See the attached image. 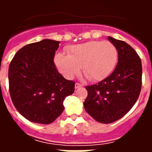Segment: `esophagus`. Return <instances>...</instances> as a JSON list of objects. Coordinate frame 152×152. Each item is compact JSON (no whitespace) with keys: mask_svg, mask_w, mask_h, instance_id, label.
<instances>
[{"mask_svg":"<svg viewBox=\"0 0 152 152\" xmlns=\"http://www.w3.org/2000/svg\"><path fill=\"white\" fill-rule=\"evenodd\" d=\"M75 88H76V89H77V88H80V87H82V84H79V83H75Z\"/></svg>","mask_w":152,"mask_h":152,"instance_id":"34e87169","label":"esophagus"}]
</instances>
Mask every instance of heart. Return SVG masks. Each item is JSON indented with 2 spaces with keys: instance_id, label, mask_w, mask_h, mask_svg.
<instances>
[{
  "instance_id": "1",
  "label": "heart",
  "mask_w": 152,
  "mask_h": 152,
  "mask_svg": "<svg viewBox=\"0 0 152 152\" xmlns=\"http://www.w3.org/2000/svg\"><path fill=\"white\" fill-rule=\"evenodd\" d=\"M67 55L57 53L54 61L60 73L72 79L81 68L83 74L91 81L103 80L116 65L118 52L110 41H91L69 46Z\"/></svg>"
}]
</instances>
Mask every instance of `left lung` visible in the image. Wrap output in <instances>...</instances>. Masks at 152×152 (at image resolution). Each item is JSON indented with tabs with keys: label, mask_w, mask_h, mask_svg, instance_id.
<instances>
[{
	"label": "left lung",
	"mask_w": 152,
	"mask_h": 152,
	"mask_svg": "<svg viewBox=\"0 0 152 152\" xmlns=\"http://www.w3.org/2000/svg\"><path fill=\"white\" fill-rule=\"evenodd\" d=\"M116 46L118 62L112 74L100 82L86 86L84 107L90 116L101 123H113L124 116L139 98L142 88V61L126 42L108 36Z\"/></svg>",
	"instance_id": "obj_1"
}]
</instances>
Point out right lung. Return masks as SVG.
Listing matches in <instances>:
<instances>
[{
    "label": "right lung",
    "mask_w": 152,
    "mask_h": 152,
    "mask_svg": "<svg viewBox=\"0 0 152 152\" xmlns=\"http://www.w3.org/2000/svg\"><path fill=\"white\" fill-rule=\"evenodd\" d=\"M59 41L43 39L21 48L10 61L8 79L13 105L30 122L49 124L64 110L75 82L64 78L54 63Z\"/></svg>",
    "instance_id": "1"
}]
</instances>
